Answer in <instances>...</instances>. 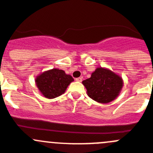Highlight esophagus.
Segmentation results:
<instances>
[{"label":"esophagus","mask_w":153,"mask_h":153,"mask_svg":"<svg viewBox=\"0 0 153 153\" xmlns=\"http://www.w3.org/2000/svg\"><path fill=\"white\" fill-rule=\"evenodd\" d=\"M82 77H79L76 79V81H77V82H82Z\"/></svg>","instance_id":"34e87169"}]
</instances>
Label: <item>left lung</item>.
Returning <instances> with one entry per match:
<instances>
[{"label":"left lung","mask_w":153,"mask_h":153,"mask_svg":"<svg viewBox=\"0 0 153 153\" xmlns=\"http://www.w3.org/2000/svg\"><path fill=\"white\" fill-rule=\"evenodd\" d=\"M89 98L99 103H109L119 96L122 89V77L111 70L97 67L91 77L82 81Z\"/></svg>","instance_id":"obj_1"}]
</instances>
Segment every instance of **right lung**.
Wrapping results in <instances>:
<instances>
[{
    "label": "right lung",
    "instance_id": "right-lung-1",
    "mask_svg": "<svg viewBox=\"0 0 153 153\" xmlns=\"http://www.w3.org/2000/svg\"><path fill=\"white\" fill-rule=\"evenodd\" d=\"M74 79L63 70L53 68L36 77L35 82L39 92L47 99H54L65 92L67 86Z\"/></svg>",
    "mask_w": 153,
    "mask_h": 153
}]
</instances>
